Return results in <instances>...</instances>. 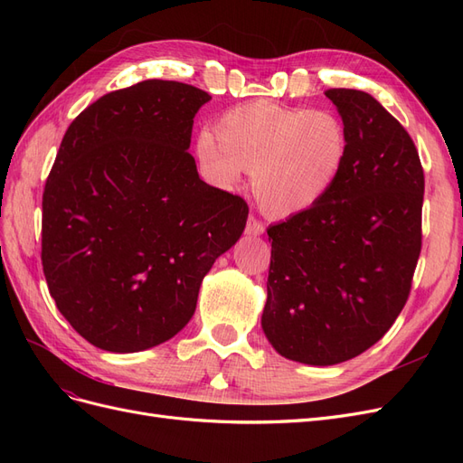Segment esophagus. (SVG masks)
I'll return each instance as SVG.
<instances>
[{"label": "esophagus", "mask_w": 463, "mask_h": 463, "mask_svg": "<svg viewBox=\"0 0 463 463\" xmlns=\"http://www.w3.org/2000/svg\"><path fill=\"white\" fill-rule=\"evenodd\" d=\"M245 232H247V235H260V233H264V223L255 216H249Z\"/></svg>", "instance_id": "1"}]
</instances>
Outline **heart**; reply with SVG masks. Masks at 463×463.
<instances>
[{"label": "heart", "instance_id": "1", "mask_svg": "<svg viewBox=\"0 0 463 463\" xmlns=\"http://www.w3.org/2000/svg\"><path fill=\"white\" fill-rule=\"evenodd\" d=\"M347 156V133L328 109H291L250 102L228 109L214 133L197 143L210 184L232 187L250 172L264 213L289 216L317 204L338 179Z\"/></svg>", "mask_w": 463, "mask_h": 463}]
</instances>
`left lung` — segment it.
Here are the masks:
<instances>
[{"label":"left lung","mask_w":463,"mask_h":463,"mask_svg":"<svg viewBox=\"0 0 463 463\" xmlns=\"http://www.w3.org/2000/svg\"><path fill=\"white\" fill-rule=\"evenodd\" d=\"M347 156L311 208L272 240L262 330L279 355L335 365L374 345L410 298L421 253L425 174L403 125L367 92L328 89Z\"/></svg>","instance_id":"obj_1"}]
</instances>
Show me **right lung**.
I'll return each instance as SVG.
<instances>
[{
	"instance_id": "obj_1",
	"label": "right lung",
	"mask_w": 463,
	"mask_h": 463,
	"mask_svg": "<svg viewBox=\"0 0 463 463\" xmlns=\"http://www.w3.org/2000/svg\"><path fill=\"white\" fill-rule=\"evenodd\" d=\"M208 92L143 80L98 98L69 125L42 194L50 296L82 338L143 352L184 328L249 206L204 184L189 154Z\"/></svg>"
}]
</instances>
